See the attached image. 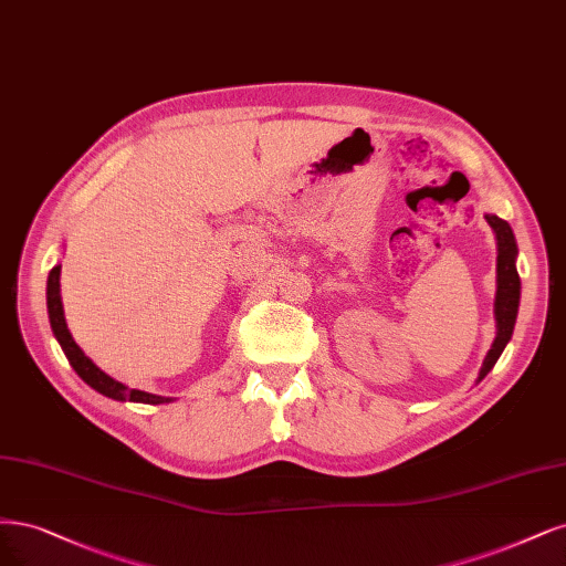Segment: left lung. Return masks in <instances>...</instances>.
<instances>
[{
    "label": "left lung",
    "mask_w": 566,
    "mask_h": 566,
    "mask_svg": "<svg viewBox=\"0 0 566 566\" xmlns=\"http://www.w3.org/2000/svg\"><path fill=\"white\" fill-rule=\"evenodd\" d=\"M490 227L496 233V245H499V258H496V302H494V314H496V339L492 348L486 350V358L482 363L480 377L482 381L490 369L496 365L499 356L503 354L505 344L513 337V327L517 318V306H520V276L515 269L517 258V243L513 237L511 224L496 218V216H484Z\"/></svg>",
    "instance_id": "obj_1"
}]
</instances>
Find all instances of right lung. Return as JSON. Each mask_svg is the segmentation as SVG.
I'll return each instance as SVG.
<instances>
[{
  "mask_svg": "<svg viewBox=\"0 0 566 566\" xmlns=\"http://www.w3.org/2000/svg\"><path fill=\"white\" fill-rule=\"evenodd\" d=\"M46 306H49V321H51V329L61 344V348L65 350V356L70 360V365L74 367V373L80 375L91 388H95L97 394H103L112 400H122V402H147V405H161V402H170V398L164 396H154V394H145L138 391V388H128L122 381L112 379L109 375H105L101 367H97L84 350L76 346V342L72 339L67 323H65V311H63V300H61V264L51 269L49 281H46Z\"/></svg>",
  "mask_w": 566,
  "mask_h": 566,
  "instance_id": "1",
  "label": "right lung"
}]
</instances>
